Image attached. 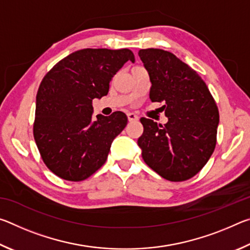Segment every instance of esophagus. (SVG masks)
Segmentation results:
<instances>
[{
  "label": "esophagus",
  "mask_w": 250,
  "mask_h": 250,
  "mask_svg": "<svg viewBox=\"0 0 250 250\" xmlns=\"http://www.w3.org/2000/svg\"><path fill=\"white\" fill-rule=\"evenodd\" d=\"M126 116H128V120L129 121H137L139 119V117L135 115V113H133V112H130Z\"/></svg>",
  "instance_id": "esophagus-1"
}]
</instances>
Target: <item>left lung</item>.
Segmentation results:
<instances>
[{
	"label": "left lung",
	"instance_id": "8db88e82",
	"mask_svg": "<svg viewBox=\"0 0 250 250\" xmlns=\"http://www.w3.org/2000/svg\"><path fill=\"white\" fill-rule=\"evenodd\" d=\"M151 80L150 99L163 103L167 124L142 117L138 139L142 158L163 179L182 182L204 167L216 146L219 112L206 83L174 54L159 48L139 50Z\"/></svg>",
	"mask_w": 250,
	"mask_h": 250
}]
</instances>
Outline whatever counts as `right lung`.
Masks as SVG:
<instances>
[{
    "instance_id": "obj_1",
    "label": "right lung",
    "mask_w": 250,
    "mask_h": 250,
    "mask_svg": "<svg viewBox=\"0 0 250 250\" xmlns=\"http://www.w3.org/2000/svg\"><path fill=\"white\" fill-rule=\"evenodd\" d=\"M128 61L134 62V55L126 48H84L44 76L33 134L45 166L61 179L83 181L104 164L128 118L116 111L92 121V99L108 94L110 80Z\"/></svg>"
}]
</instances>
